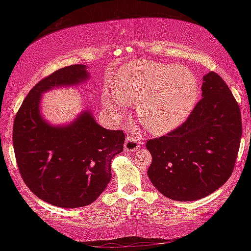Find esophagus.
Returning <instances> with one entry per match:
<instances>
[{
  "label": "esophagus",
  "mask_w": 251,
  "mask_h": 251,
  "mask_svg": "<svg viewBox=\"0 0 251 251\" xmlns=\"http://www.w3.org/2000/svg\"><path fill=\"white\" fill-rule=\"evenodd\" d=\"M141 139L137 135L135 134H128L127 135L126 142H125V151H135L137 148L141 146Z\"/></svg>",
  "instance_id": "1"
}]
</instances>
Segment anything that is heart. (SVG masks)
Masks as SVG:
<instances>
[{
    "instance_id": "heart-1",
    "label": "heart",
    "mask_w": 251,
    "mask_h": 251,
    "mask_svg": "<svg viewBox=\"0 0 251 251\" xmlns=\"http://www.w3.org/2000/svg\"><path fill=\"white\" fill-rule=\"evenodd\" d=\"M115 88L117 94L106 95V106L120 113L122 100L138 103L142 123L157 134L168 133L184 123L198 96L197 79L189 69L148 59H136L126 66Z\"/></svg>"
}]
</instances>
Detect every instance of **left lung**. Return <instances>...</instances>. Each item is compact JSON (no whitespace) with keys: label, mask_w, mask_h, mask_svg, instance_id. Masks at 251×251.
<instances>
[{"label":"left lung","mask_w":251,"mask_h":251,"mask_svg":"<svg viewBox=\"0 0 251 251\" xmlns=\"http://www.w3.org/2000/svg\"><path fill=\"white\" fill-rule=\"evenodd\" d=\"M202 79V99L184 124L146 143L152 157L148 177L173 201H197L217 190L231 176L239 151V105L217 73Z\"/></svg>","instance_id":"left-lung-1"}]
</instances>
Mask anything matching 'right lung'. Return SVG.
I'll use <instances>...</instances> for the list:
<instances>
[{
    "instance_id": "add662e5",
    "label": "right lung",
    "mask_w": 251,
    "mask_h": 251,
    "mask_svg": "<svg viewBox=\"0 0 251 251\" xmlns=\"http://www.w3.org/2000/svg\"><path fill=\"white\" fill-rule=\"evenodd\" d=\"M87 77L84 65L55 71L29 91L14 118L13 147L21 177L35 196L57 207L95 201L112 177L113 157L124 150V131L103 128L86 110L65 127H53L41 117L42 93Z\"/></svg>"
}]
</instances>
